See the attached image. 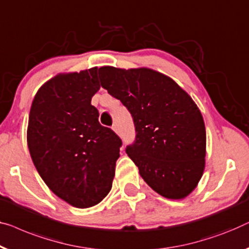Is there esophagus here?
<instances>
[{
  "mask_svg": "<svg viewBox=\"0 0 249 249\" xmlns=\"http://www.w3.org/2000/svg\"><path fill=\"white\" fill-rule=\"evenodd\" d=\"M112 129H113V131L118 132V130H119V128H118V124H114L112 125Z\"/></svg>",
  "mask_w": 249,
  "mask_h": 249,
  "instance_id": "esophagus-1",
  "label": "esophagus"
}]
</instances>
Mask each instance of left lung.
<instances>
[{"instance_id":"8db88e82","label":"left lung","mask_w":249,"mask_h":249,"mask_svg":"<svg viewBox=\"0 0 249 249\" xmlns=\"http://www.w3.org/2000/svg\"><path fill=\"white\" fill-rule=\"evenodd\" d=\"M99 78L131 114L136 139L125 153L143 181L161 196L184 199L205 165L207 135L196 102L171 77L149 68L103 66Z\"/></svg>"}]
</instances>
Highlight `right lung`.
<instances>
[{
    "mask_svg": "<svg viewBox=\"0 0 249 249\" xmlns=\"http://www.w3.org/2000/svg\"><path fill=\"white\" fill-rule=\"evenodd\" d=\"M100 89L98 67L58 74L32 101L27 142L44 182L76 208L101 202L112 187L121 139L99 122L91 104Z\"/></svg>",
    "mask_w": 249,
    "mask_h": 249,
    "instance_id": "obj_1",
    "label": "right lung"
}]
</instances>
